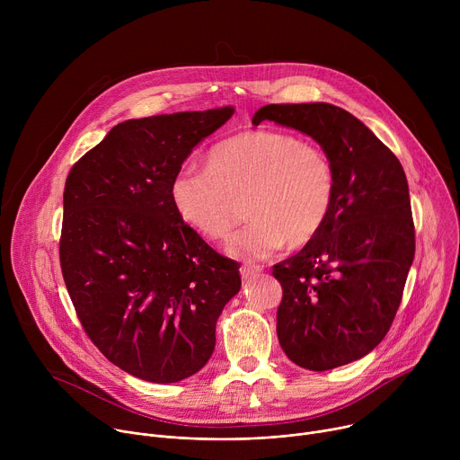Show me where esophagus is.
<instances>
[{
  "mask_svg": "<svg viewBox=\"0 0 460 460\" xmlns=\"http://www.w3.org/2000/svg\"><path fill=\"white\" fill-rule=\"evenodd\" d=\"M260 273H261V268H260V266H254V264H243V266L240 268V275H242V279H245V280L254 279V277H258Z\"/></svg>",
  "mask_w": 460,
  "mask_h": 460,
  "instance_id": "34e87169",
  "label": "esophagus"
}]
</instances>
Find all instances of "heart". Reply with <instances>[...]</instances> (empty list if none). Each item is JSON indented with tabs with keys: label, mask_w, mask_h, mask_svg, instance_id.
Here are the masks:
<instances>
[{
	"label": "heart",
	"mask_w": 460,
	"mask_h": 460,
	"mask_svg": "<svg viewBox=\"0 0 460 460\" xmlns=\"http://www.w3.org/2000/svg\"><path fill=\"white\" fill-rule=\"evenodd\" d=\"M335 169L327 155L280 130L254 128L213 146L204 169L183 165L169 196L178 218L206 240H226L245 199L247 226L231 252L261 260L286 242L298 247L323 227L335 202Z\"/></svg>",
	"instance_id": "1"
}]
</instances>
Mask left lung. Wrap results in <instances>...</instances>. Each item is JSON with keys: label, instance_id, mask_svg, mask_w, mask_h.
Listing matches in <instances>:
<instances>
[{"label": "left lung", "instance_id": "8db88e82", "mask_svg": "<svg viewBox=\"0 0 460 460\" xmlns=\"http://www.w3.org/2000/svg\"><path fill=\"white\" fill-rule=\"evenodd\" d=\"M264 119L311 137L335 169V202L318 234L273 268L284 296L279 342L296 366L327 371L371 353L389 332L415 256L404 169L351 112L332 103L266 105Z\"/></svg>", "mask_w": 460, "mask_h": 460}]
</instances>
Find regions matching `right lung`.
I'll use <instances>...</instances> for the list:
<instances>
[{"instance_id":"add662e5","label":"right lung","mask_w":460,"mask_h":460,"mask_svg":"<svg viewBox=\"0 0 460 460\" xmlns=\"http://www.w3.org/2000/svg\"><path fill=\"white\" fill-rule=\"evenodd\" d=\"M233 114L227 105L121 121L65 181V286L94 346L147 382H180L208 364L217 320L242 286L236 261L187 227L169 196L192 149Z\"/></svg>"}]
</instances>
